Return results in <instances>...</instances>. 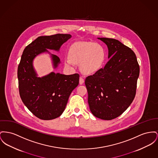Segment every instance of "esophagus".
Segmentation results:
<instances>
[{
    "label": "esophagus",
    "instance_id": "esophagus-1",
    "mask_svg": "<svg viewBox=\"0 0 158 158\" xmlns=\"http://www.w3.org/2000/svg\"><path fill=\"white\" fill-rule=\"evenodd\" d=\"M84 78L83 76H81L79 78V83L81 85L84 84Z\"/></svg>",
    "mask_w": 158,
    "mask_h": 158
}]
</instances>
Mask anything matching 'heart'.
Here are the masks:
<instances>
[{
    "label": "heart",
    "instance_id": "heart-1",
    "mask_svg": "<svg viewBox=\"0 0 158 158\" xmlns=\"http://www.w3.org/2000/svg\"><path fill=\"white\" fill-rule=\"evenodd\" d=\"M70 56H66L65 63L73 65L81 63V69L85 73H93L102 67L106 53L104 48L97 44L78 42L73 44L69 49Z\"/></svg>",
    "mask_w": 158,
    "mask_h": 158
}]
</instances>
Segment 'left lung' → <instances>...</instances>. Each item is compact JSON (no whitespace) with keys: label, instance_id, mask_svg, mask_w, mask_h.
Returning a JSON list of instances; mask_svg holds the SVG:
<instances>
[{"label":"left lung","instance_id":"left-lung-1","mask_svg":"<svg viewBox=\"0 0 158 158\" xmlns=\"http://www.w3.org/2000/svg\"><path fill=\"white\" fill-rule=\"evenodd\" d=\"M108 47L109 61L86 77L90 110L95 117L109 121L119 116L134 100L139 66L134 51L118 40L98 38Z\"/></svg>","mask_w":158,"mask_h":158}]
</instances>
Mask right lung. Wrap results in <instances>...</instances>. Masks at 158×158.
<instances>
[{
    "instance_id": "right-lung-1",
    "label": "right lung",
    "mask_w": 158,
    "mask_h": 158,
    "mask_svg": "<svg viewBox=\"0 0 158 158\" xmlns=\"http://www.w3.org/2000/svg\"><path fill=\"white\" fill-rule=\"evenodd\" d=\"M69 34L39 36L26 47L18 67L19 95L22 102L35 116L51 120L61 116L69 96L79 84L78 73L64 75L52 72L37 77L32 62L36 56L47 49L58 51L61 45L71 37ZM54 67L60 63L58 56L52 54Z\"/></svg>"
}]
</instances>
